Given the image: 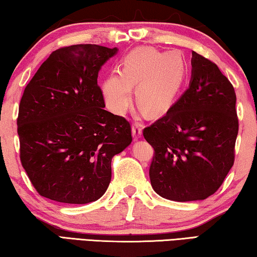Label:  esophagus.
Wrapping results in <instances>:
<instances>
[{
  "label": "esophagus",
  "instance_id": "1",
  "mask_svg": "<svg viewBox=\"0 0 257 257\" xmlns=\"http://www.w3.org/2000/svg\"><path fill=\"white\" fill-rule=\"evenodd\" d=\"M143 133V124L141 122H135L133 123V136L135 139H137L142 136Z\"/></svg>",
  "mask_w": 257,
  "mask_h": 257
}]
</instances>
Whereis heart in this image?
Returning a JSON list of instances; mask_svg holds the SVG:
<instances>
[{"mask_svg":"<svg viewBox=\"0 0 257 257\" xmlns=\"http://www.w3.org/2000/svg\"><path fill=\"white\" fill-rule=\"evenodd\" d=\"M186 72L181 55L139 47L121 61L120 72H112L104 79V102L113 113L123 114L133 101L132 88L137 87V102L151 114H160L175 102Z\"/></svg>","mask_w":257,"mask_h":257,"instance_id":"b5f03b06","label":"heart"}]
</instances>
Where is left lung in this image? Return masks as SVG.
<instances>
[{
	"label": "left lung",
	"instance_id": "left-lung-1",
	"mask_svg": "<svg viewBox=\"0 0 257 257\" xmlns=\"http://www.w3.org/2000/svg\"><path fill=\"white\" fill-rule=\"evenodd\" d=\"M191 80L163 116L143 130L154 149L150 179L160 196L199 201L222 185L234 162L236 93L214 62L193 52Z\"/></svg>",
	"mask_w": 257,
	"mask_h": 257
}]
</instances>
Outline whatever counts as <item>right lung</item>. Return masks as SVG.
<instances>
[{
  "instance_id": "1",
  "label": "right lung",
  "mask_w": 257,
  "mask_h": 257,
  "mask_svg": "<svg viewBox=\"0 0 257 257\" xmlns=\"http://www.w3.org/2000/svg\"><path fill=\"white\" fill-rule=\"evenodd\" d=\"M118 49L61 47L46 59L20 99V161L37 193L52 201H97L111 181L112 158L133 141L123 116L104 110L98 71Z\"/></svg>"
}]
</instances>
